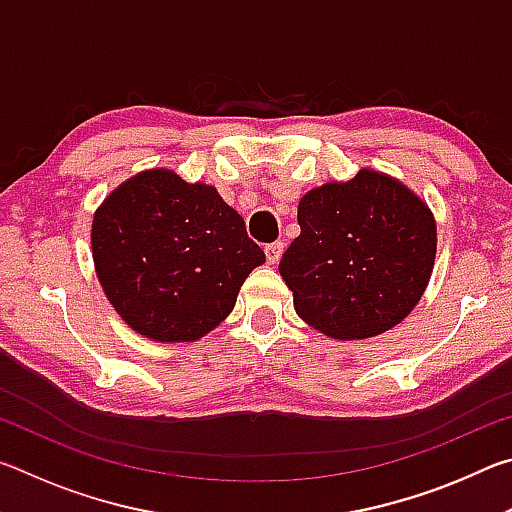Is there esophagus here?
<instances>
[{
  "instance_id": "esophagus-1",
  "label": "esophagus",
  "mask_w": 512,
  "mask_h": 512,
  "mask_svg": "<svg viewBox=\"0 0 512 512\" xmlns=\"http://www.w3.org/2000/svg\"><path fill=\"white\" fill-rule=\"evenodd\" d=\"M264 253H266L268 264H277V262H280L282 253H284V244H282V241H273V244H268L264 248Z\"/></svg>"
}]
</instances>
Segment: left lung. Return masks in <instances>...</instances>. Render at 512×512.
Returning a JSON list of instances; mask_svg holds the SVG:
<instances>
[{
	"label": "left lung",
	"mask_w": 512,
	"mask_h": 512,
	"mask_svg": "<svg viewBox=\"0 0 512 512\" xmlns=\"http://www.w3.org/2000/svg\"><path fill=\"white\" fill-rule=\"evenodd\" d=\"M280 275L298 316L332 339H370L411 314L436 259V221L386 173L361 169L300 198Z\"/></svg>",
	"instance_id": "left-lung-1"
}]
</instances>
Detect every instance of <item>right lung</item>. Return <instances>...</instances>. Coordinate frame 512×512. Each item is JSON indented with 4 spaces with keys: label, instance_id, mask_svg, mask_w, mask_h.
Segmentation results:
<instances>
[{
    "label": "right lung",
    "instance_id": "right-lung-1",
    "mask_svg": "<svg viewBox=\"0 0 512 512\" xmlns=\"http://www.w3.org/2000/svg\"><path fill=\"white\" fill-rule=\"evenodd\" d=\"M92 257L110 305L137 334L196 341L225 320L266 262L214 187L169 169L128 178L94 214Z\"/></svg>",
    "mask_w": 512,
    "mask_h": 512
}]
</instances>
